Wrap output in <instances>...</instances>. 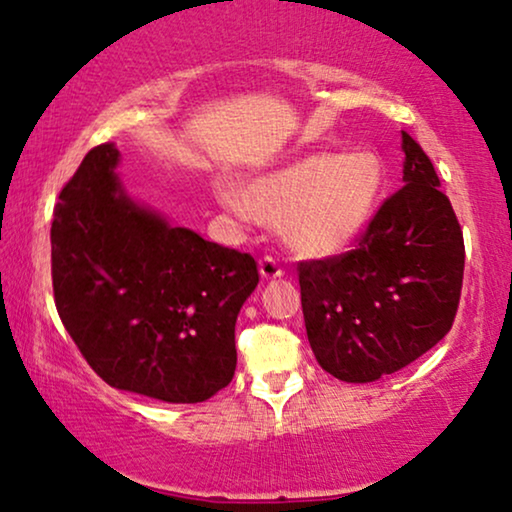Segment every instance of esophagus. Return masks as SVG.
Masks as SVG:
<instances>
[{"label": "esophagus", "mask_w": 512, "mask_h": 512, "mask_svg": "<svg viewBox=\"0 0 512 512\" xmlns=\"http://www.w3.org/2000/svg\"><path fill=\"white\" fill-rule=\"evenodd\" d=\"M259 273H262V278L264 280H273V278H280L283 276V266L278 264V259L276 257H271V255H266V257H262L259 259Z\"/></svg>", "instance_id": "esophagus-1"}]
</instances>
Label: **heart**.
Segmentation results:
<instances>
[{"label": "heart", "instance_id": "b5f03b06", "mask_svg": "<svg viewBox=\"0 0 512 512\" xmlns=\"http://www.w3.org/2000/svg\"><path fill=\"white\" fill-rule=\"evenodd\" d=\"M383 164L373 153H311L246 181L236 199L255 218L283 225L294 253L329 257L359 239L383 190Z\"/></svg>", "mask_w": 512, "mask_h": 512}]
</instances>
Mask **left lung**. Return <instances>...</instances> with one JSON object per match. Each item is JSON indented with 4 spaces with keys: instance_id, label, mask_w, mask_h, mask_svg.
I'll return each mask as SVG.
<instances>
[{
    "instance_id": "1",
    "label": "left lung",
    "mask_w": 512,
    "mask_h": 512,
    "mask_svg": "<svg viewBox=\"0 0 512 512\" xmlns=\"http://www.w3.org/2000/svg\"><path fill=\"white\" fill-rule=\"evenodd\" d=\"M403 185L350 253L299 264L301 308L318 364L373 383L434 348L455 322L464 236L434 164L401 132Z\"/></svg>"
}]
</instances>
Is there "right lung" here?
I'll return each mask as SVG.
<instances>
[{
	"label": "right lung",
	"instance_id": "1",
	"mask_svg": "<svg viewBox=\"0 0 512 512\" xmlns=\"http://www.w3.org/2000/svg\"><path fill=\"white\" fill-rule=\"evenodd\" d=\"M118 162L102 143L62 187L50 227L57 313L115 390L206 401L234 378V327L257 262L136 204Z\"/></svg>",
	"mask_w": 512,
	"mask_h": 512
}]
</instances>
